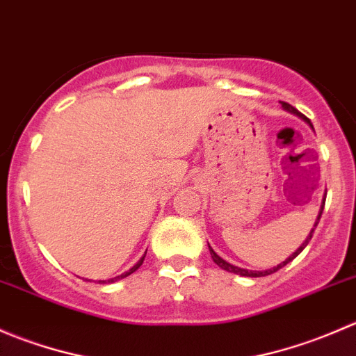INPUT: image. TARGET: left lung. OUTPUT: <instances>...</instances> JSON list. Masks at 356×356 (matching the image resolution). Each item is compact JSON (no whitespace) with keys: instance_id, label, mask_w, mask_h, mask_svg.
<instances>
[{"instance_id":"8db88e82","label":"left lung","mask_w":356,"mask_h":356,"mask_svg":"<svg viewBox=\"0 0 356 356\" xmlns=\"http://www.w3.org/2000/svg\"><path fill=\"white\" fill-rule=\"evenodd\" d=\"M281 105H282V108H284L286 111H289V113H293V115H296V117H300L301 120H305L307 122L308 125H310L312 129H314V125L310 124V120H308L307 117H305L303 113H300V111H298L296 108H294V106H291L289 103H284V102H281ZM324 204H325V198H324V201H322V207H321V211H318V217H317V220H315V224H314V229H312L310 231V234L307 236V239H305L303 241V245H301L300 248H298L296 251H294L293 254H289L288 258H286L284 261H281V264L277 265V267H272V268H267V270H248V268H241V267H236V265H232V264H229V261H225L224 258L222 257H218L217 253H215L213 251V248H211L210 245H208V250H210V254H211V260L215 261V264L218 265V267L220 268H224V270H227V272H232V274H238V275H243V277H265V275H270V274H274V272H277L279 268H282L284 267V265H288L289 261H293L294 258L298 257V254L301 253V251L305 250V246L308 245V241H310L312 239V236H314V231H315V227H317V224H318V220H321V217H322V210H324Z\"/></svg>"}]
</instances>
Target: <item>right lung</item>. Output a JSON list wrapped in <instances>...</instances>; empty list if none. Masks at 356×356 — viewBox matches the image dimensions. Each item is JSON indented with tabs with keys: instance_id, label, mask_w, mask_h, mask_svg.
I'll return each instance as SVG.
<instances>
[{
	"instance_id": "add662e5",
	"label": "right lung",
	"mask_w": 356,
	"mask_h": 356,
	"mask_svg": "<svg viewBox=\"0 0 356 356\" xmlns=\"http://www.w3.org/2000/svg\"><path fill=\"white\" fill-rule=\"evenodd\" d=\"M145 257H146V253H145V254H143V257H141V260H139V261H138V264H136V265H134V267H132V268H129V270H127V272H124V274L117 275V277H111V279H108V281H98V282H99V284H111V282H117V281H122V279H125V277H127V275L134 274V272H136V270H138V268H139V267H141V265H143V260H145Z\"/></svg>"
}]
</instances>
